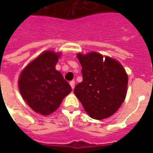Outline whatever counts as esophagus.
I'll return each instance as SVG.
<instances>
[{
    "label": "esophagus",
    "mask_w": 153,
    "mask_h": 153,
    "mask_svg": "<svg viewBox=\"0 0 153 153\" xmlns=\"http://www.w3.org/2000/svg\"><path fill=\"white\" fill-rule=\"evenodd\" d=\"M70 86H71V88H72V89H74V86H75V83H74V81H70Z\"/></svg>",
    "instance_id": "obj_1"
}]
</instances>
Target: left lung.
I'll use <instances>...</instances> for the list:
<instances>
[{"mask_svg":"<svg viewBox=\"0 0 153 153\" xmlns=\"http://www.w3.org/2000/svg\"><path fill=\"white\" fill-rule=\"evenodd\" d=\"M83 81L74 93L88 115L95 120L112 115L125 101L128 76L118 61L97 52L78 54Z\"/></svg>","mask_w":153,"mask_h":153,"instance_id":"obj_1","label":"left lung"}]
</instances>
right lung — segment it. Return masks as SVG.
<instances>
[{
    "label": "right lung",
    "instance_id": "1",
    "mask_svg": "<svg viewBox=\"0 0 153 153\" xmlns=\"http://www.w3.org/2000/svg\"><path fill=\"white\" fill-rule=\"evenodd\" d=\"M59 53L45 51L23 70L19 79L22 97L35 112L47 115L60 106L71 87L56 70Z\"/></svg>",
    "mask_w": 153,
    "mask_h": 153
}]
</instances>
